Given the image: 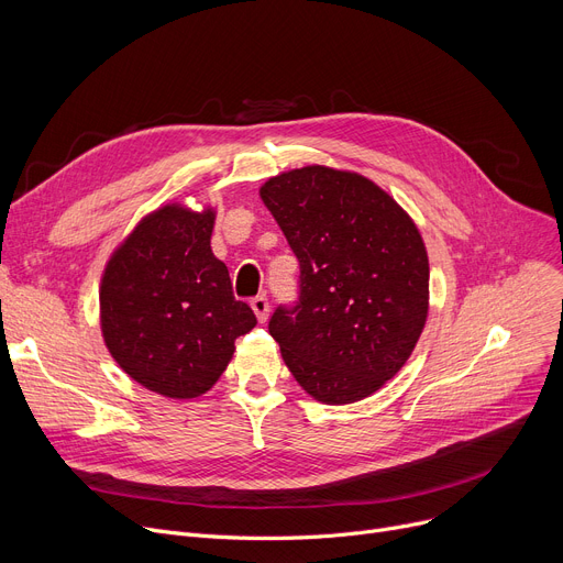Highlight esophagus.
I'll return each instance as SVG.
<instances>
[{
    "label": "esophagus",
    "instance_id": "obj_1",
    "mask_svg": "<svg viewBox=\"0 0 563 563\" xmlns=\"http://www.w3.org/2000/svg\"><path fill=\"white\" fill-rule=\"evenodd\" d=\"M251 308H253V312H255L260 323H264L266 319H269V299H266L264 294H257V297H253Z\"/></svg>",
    "mask_w": 563,
    "mask_h": 563
}]
</instances>
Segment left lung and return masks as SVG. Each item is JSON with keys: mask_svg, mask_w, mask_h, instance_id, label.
I'll return each mask as SVG.
<instances>
[{"mask_svg": "<svg viewBox=\"0 0 563 563\" xmlns=\"http://www.w3.org/2000/svg\"><path fill=\"white\" fill-rule=\"evenodd\" d=\"M301 266L269 333L299 386L351 404L393 378L424 329L429 260L401 207L367 177L306 166L260 189Z\"/></svg>", "mask_w": 563, "mask_h": 563, "instance_id": "left-lung-1", "label": "left lung"}]
</instances>
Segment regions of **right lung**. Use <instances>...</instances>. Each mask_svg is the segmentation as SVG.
Returning a JSON list of instances; mask_svg holds the SVG:
<instances>
[{"mask_svg":"<svg viewBox=\"0 0 563 563\" xmlns=\"http://www.w3.org/2000/svg\"><path fill=\"white\" fill-rule=\"evenodd\" d=\"M214 214L164 207L115 251L102 278V333L115 363L147 390L191 399L210 390L234 340L255 323L210 249Z\"/></svg>","mask_w":563,"mask_h":563,"instance_id":"right-lung-1","label":"right lung"}]
</instances>
